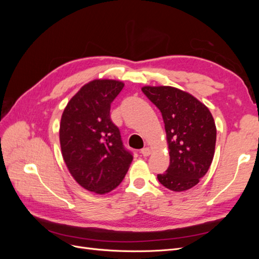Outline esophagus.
<instances>
[{
	"instance_id": "obj_1",
	"label": "esophagus",
	"mask_w": 259,
	"mask_h": 259,
	"mask_svg": "<svg viewBox=\"0 0 259 259\" xmlns=\"http://www.w3.org/2000/svg\"><path fill=\"white\" fill-rule=\"evenodd\" d=\"M141 155L144 156V157H148L151 153V150H150V148H148V147H146V148H144V149H141Z\"/></svg>"
}]
</instances>
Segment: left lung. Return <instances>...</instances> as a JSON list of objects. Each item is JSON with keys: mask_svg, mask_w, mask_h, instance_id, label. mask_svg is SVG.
I'll return each mask as SVG.
<instances>
[{"mask_svg": "<svg viewBox=\"0 0 259 259\" xmlns=\"http://www.w3.org/2000/svg\"><path fill=\"white\" fill-rule=\"evenodd\" d=\"M142 92L160 110L167 134L170 164L157 178L172 191L199 183L210 167L216 124L209 109L190 93L172 87H144Z\"/></svg>", "mask_w": 259, "mask_h": 259, "instance_id": "1", "label": "left lung"}]
</instances>
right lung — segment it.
<instances>
[{
  "mask_svg": "<svg viewBox=\"0 0 259 259\" xmlns=\"http://www.w3.org/2000/svg\"><path fill=\"white\" fill-rule=\"evenodd\" d=\"M123 85L108 79L84 84L68 102L60 123L62 157L71 176L98 195L117 188L134 159L110 118V107Z\"/></svg>",
  "mask_w": 259,
  "mask_h": 259,
  "instance_id": "obj_1",
  "label": "right lung"
}]
</instances>
